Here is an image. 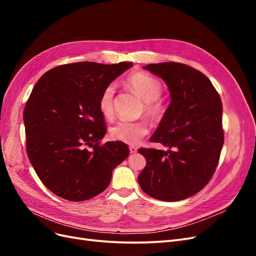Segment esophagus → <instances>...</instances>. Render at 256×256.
<instances>
[{"label":"esophagus","instance_id":"esophagus-1","mask_svg":"<svg viewBox=\"0 0 256 256\" xmlns=\"http://www.w3.org/2000/svg\"><path fill=\"white\" fill-rule=\"evenodd\" d=\"M129 150H130L131 154H134V152H136L138 148H136V146H130V147H129Z\"/></svg>","mask_w":256,"mask_h":256}]
</instances>
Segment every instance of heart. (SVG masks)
Masks as SVG:
<instances>
[{"instance_id":"b5f03b06","label":"heart","mask_w":256,"mask_h":256,"mask_svg":"<svg viewBox=\"0 0 256 256\" xmlns=\"http://www.w3.org/2000/svg\"><path fill=\"white\" fill-rule=\"evenodd\" d=\"M124 83L144 100V112L147 116L152 120L161 118L164 112V102L160 98L164 86L157 78L144 72H136L129 74ZM113 96L114 86L109 84L104 88L98 100L99 111L108 120L112 118L114 114ZM147 134L148 126L143 120H120L110 128V136L113 140L130 145L138 144Z\"/></svg>"}]
</instances>
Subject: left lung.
<instances>
[{"label": "left lung", "instance_id": "obj_1", "mask_svg": "<svg viewBox=\"0 0 256 256\" xmlns=\"http://www.w3.org/2000/svg\"><path fill=\"white\" fill-rule=\"evenodd\" d=\"M164 80L171 104L150 138L168 150L138 148L146 166L138 184L150 196L166 202L194 196L212 180L224 143L222 102L207 76L182 63L144 67Z\"/></svg>", "mask_w": 256, "mask_h": 256}]
</instances>
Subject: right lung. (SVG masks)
Here are the masks:
<instances>
[{"label":"right lung","instance_id":"add662e5","mask_svg":"<svg viewBox=\"0 0 256 256\" xmlns=\"http://www.w3.org/2000/svg\"><path fill=\"white\" fill-rule=\"evenodd\" d=\"M131 66L129 62L60 65L35 84L23 112L26 152L54 194L74 202L98 196L109 186L113 168L128 157L125 143L102 144L106 127L98 100Z\"/></svg>","mask_w":256,"mask_h":256}]
</instances>
